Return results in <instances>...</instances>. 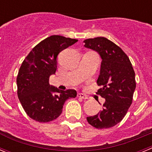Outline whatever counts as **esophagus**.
I'll return each instance as SVG.
<instances>
[{"label":"esophagus","instance_id":"esophagus-1","mask_svg":"<svg viewBox=\"0 0 152 152\" xmlns=\"http://www.w3.org/2000/svg\"><path fill=\"white\" fill-rule=\"evenodd\" d=\"M77 97L81 98V99H84V100H87V99H88V97L86 96V95L83 94H80V93L77 94Z\"/></svg>","mask_w":152,"mask_h":152}]
</instances>
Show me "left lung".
<instances>
[{"instance_id": "left-lung-1", "label": "left lung", "mask_w": 152, "mask_h": 152, "mask_svg": "<svg viewBox=\"0 0 152 152\" xmlns=\"http://www.w3.org/2000/svg\"><path fill=\"white\" fill-rule=\"evenodd\" d=\"M84 47L95 51L101 58L97 94L105 99L96 115L87 117L96 129H108L122 121L131 106L135 91V72L129 58L118 45L105 37L88 39Z\"/></svg>"}]
</instances>
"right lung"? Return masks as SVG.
<instances>
[{"label": "right lung", "mask_w": 152, "mask_h": 152, "mask_svg": "<svg viewBox=\"0 0 152 152\" xmlns=\"http://www.w3.org/2000/svg\"><path fill=\"white\" fill-rule=\"evenodd\" d=\"M77 40L54 35L40 42L23 61L17 77V95L31 119L52 121L61 115L64 102L77 96L75 90L61 91L49 84L56 74L58 56Z\"/></svg>", "instance_id": "right-lung-1"}]
</instances>
